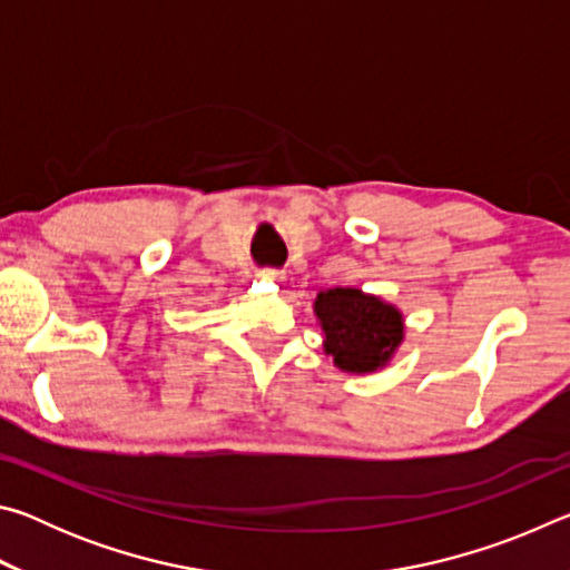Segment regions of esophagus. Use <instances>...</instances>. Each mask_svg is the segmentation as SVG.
Returning <instances> with one entry per match:
<instances>
[{
  "label": "esophagus",
  "mask_w": 570,
  "mask_h": 570,
  "mask_svg": "<svg viewBox=\"0 0 570 570\" xmlns=\"http://www.w3.org/2000/svg\"><path fill=\"white\" fill-rule=\"evenodd\" d=\"M258 278H264V282H284V274L278 272V268H262V272H258Z\"/></svg>",
  "instance_id": "1"
}]
</instances>
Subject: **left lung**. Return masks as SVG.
Segmentation results:
<instances>
[{
  "instance_id": "1",
  "label": "left lung",
  "mask_w": 570,
  "mask_h": 570,
  "mask_svg": "<svg viewBox=\"0 0 570 570\" xmlns=\"http://www.w3.org/2000/svg\"><path fill=\"white\" fill-rule=\"evenodd\" d=\"M324 330V350L344 372H374L397 350L404 324L402 314L382 298L360 288H330L314 302Z\"/></svg>"
}]
</instances>
